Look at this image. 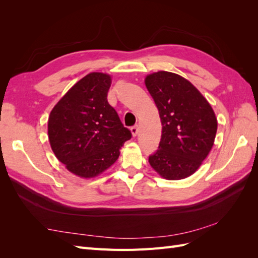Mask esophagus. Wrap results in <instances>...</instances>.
Returning <instances> with one entry per match:
<instances>
[{"label":"esophagus","mask_w":258,"mask_h":258,"mask_svg":"<svg viewBox=\"0 0 258 258\" xmlns=\"http://www.w3.org/2000/svg\"><path fill=\"white\" fill-rule=\"evenodd\" d=\"M131 134H132V136L134 137H137L138 136V134H139V128H138V126H134V127H131Z\"/></svg>","instance_id":"34e87169"}]
</instances>
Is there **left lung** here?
Returning <instances> with one entry per match:
<instances>
[{"mask_svg": "<svg viewBox=\"0 0 258 258\" xmlns=\"http://www.w3.org/2000/svg\"><path fill=\"white\" fill-rule=\"evenodd\" d=\"M145 85L162 124L158 150L148 157L152 168L167 179H182L201 166L213 146L217 120L207 99L177 74L159 71Z\"/></svg>", "mask_w": 258, "mask_h": 258, "instance_id": "obj_1", "label": "left lung"}]
</instances>
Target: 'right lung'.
Masks as SVG:
<instances>
[{
  "mask_svg": "<svg viewBox=\"0 0 258 258\" xmlns=\"http://www.w3.org/2000/svg\"><path fill=\"white\" fill-rule=\"evenodd\" d=\"M111 83V76L104 73L86 75L49 115L51 150L70 172L81 177L97 176L110 168L132 137L107 102Z\"/></svg>",
  "mask_w": 258,
  "mask_h": 258,
  "instance_id": "right-lung-1",
  "label": "right lung"
}]
</instances>
